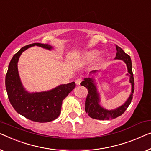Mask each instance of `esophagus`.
<instances>
[{"mask_svg": "<svg viewBox=\"0 0 151 151\" xmlns=\"http://www.w3.org/2000/svg\"><path fill=\"white\" fill-rule=\"evenodd\" d=\"M82 81H83L82 78H77V79H76V80L75 81L76 84V85H80V83H81Z\"/></svg>", "mask_w": 151, "mask_h": 151, "instance_id": "obj_1", "label": "esophagus"}]
</instances>
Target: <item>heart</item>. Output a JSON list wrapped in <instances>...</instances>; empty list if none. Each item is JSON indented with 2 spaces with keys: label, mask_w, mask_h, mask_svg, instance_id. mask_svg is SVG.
<instances>
[{
  "label": "heart",
  "mask_w": 151,
  "mask_h": 151,
  "mask_svg": "<svg viewBox=\"0 0 151 151\" xmlns=\"http://www.w3.org/2000/svg\"><path fill=\"white\" fill-rule=\"evenodd\" d=\"M98 55H99V53H98L97 52H88V53L85 55L84 59L86 61H88V62H89V61H92L96 58Z\"/></svg>",
  "instance_id": "1"
}]
</instances>
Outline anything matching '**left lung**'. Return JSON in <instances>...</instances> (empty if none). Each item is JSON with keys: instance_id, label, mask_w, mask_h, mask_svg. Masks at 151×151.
I'll return each instance as SVG.
<instances>
[{"instance_id": "left-lung-1", "label": "left lung", "mask_w": 151, "mask_h": 151, "mask_svg": "<svg viewBox=\"0 0 151 151\" xmlns=\"http://www.w3.org/2000/svg\"><path fill=\"white\" fill-rule=\"evenodd\" d=\"M116 55L115 59H120L126 63L128 73L130 76L129 81L131 83V93L127 101L122 106L113 110H107L102 107L99 105L100 95L97 91L96 84L94 79L91 78H84L83 81L81 83V85L86 87L88 90V94L86 100V107L85 110L88 116L96 120H111L122 115L130 105L133 99V94L134 92V78L132 71V63L131 57L129 55L125 53L124 50L119 46H116ZM97 70L91 72V73H96Z\"/></svg>"}]
</instances>
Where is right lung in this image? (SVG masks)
<instances>
[{
	"instance_id": "1",
	"label": "right lung",
	"mask_w": 151,
	"mask_h": 151,
	"mask_svg": "<svg viewBox=\"0 0 151 151\" xmlns=\"http://www.w3.org/2000/svg\"><path fill=\"white\" fill-rule=\"evenodd\" d=\"M38 46L50 50L49 44L33 43L24 46L14 55L5 76L6 90L12 107L19 114L37 122H48L55 120L61 114L63 100L75 89V82L60 85L47 92L29 93L23 88L18 71L20 55L27 48Z\"/></svg>"
}]
</instances>
